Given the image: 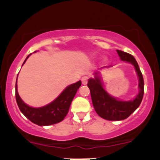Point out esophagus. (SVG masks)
Returning a JSON list of instances; mask_svg holds the SVG:
<instances>
[{"label":"esophagus","mask_w":160,"mask_h":160,"mask_svg":"<svg viewBox=\"0 0 160 160\" xmlns=\"http://www.w3.org/2000/svg\"><path fill=\"white\" fill-rule=\"evenodd\" d=\"M88 78L87 77H83V78H82V80H81L82 84H83V85H87V83H88Z\"/></svg>","instance_id":"obj_1"}]
</instances>
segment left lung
Instances as JSON below:
<instances>
[{
	"label": "left lung",
	"mask_w": 160,
	"mask_h": 160,
	"mask_svg": "<svg viewBox=\"0 0 160 160\" xmlns=\"http://www.w3.org/2000/svg\"><path fill=\"white\" fill-rule=\"evenodd\" d=\"M121 59L133 64L139 79V93L133 101H121L111 97L103 89L99 77L90 79L88 87L91 95L92 103L97 114L102 118L108 121H120L126 119L141 104L144 94V80L136 60L132 55L125 52L117 50Z\"/></svg>",
	"instance_id": "left-lung-1"
}]
</instances>
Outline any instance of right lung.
<instances>
[{
	"label": "right lung",
	"instance_id": "add662e5",
	"mask_svg": "<svg viewBox=\"0 0 160 160\" xmlns=\"http://www.w3.org/2000/svg\"><path fill=\"white\" fill-rule=\"evenodd\" d=\"M27 56L26 59L28 58ZM25 60L24 63L25 62ZM23 63V64H24ZM81 86V81L73 83L67 87L62 93L52 103L44 107L34 108L25 104L18 93L17 82L15 84V98L18 106L22 114L34 124L45 126L51 125L62 122L67 116L70 109L71 102L77 93V90Z\"/></svg>",
	"mask_w": 160,
	"mask_h": 160
}]
</instances>
